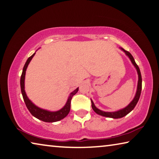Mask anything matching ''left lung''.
I'll return each instance as SVG.
<instances>
[{"instance_id":"left-lung-1","label":"left lung","mask_w":159,"mask_h":159,"mask_svg":"<svg viewBox=\"0 0 159 159\" xmlns=\"http://www.w3.org/2000/svg\"><path fill=\"white\" fill-rule=\"evenodd\" d=\"M122 50H123L125 53L126 55L129 57V58L130 59V61L132 62V63L134 65V66L136 68L137 71V74H138V84H137V92L136 94H135V97L133 98L129 104L127 106H126L125 108H124L121 110L117 111L115 112H104L99 110V109L97 108L96 107L94 103H93V101L91 100L92 101V107L93 111H94L95 113H97V114L100 116H102L104 117H107V118H123V117L125 116L126 115H127L129 112H131L132 110H133L134 108L135 107V106L137 105V102L139 99L140 97V94H141V92H142V75H141V72H140V70L138 66H137L136 62L134 61V59L133 58V56L131 55V53L125 50V49L120 48Z\"/></svg>"}]
</instances>
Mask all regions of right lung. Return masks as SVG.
<instances>
[{
    "label": "right lung",
    "mask_w": 159,
    "mask_h": 159,
    "mask_svg": "<svg viewBox=\"0 0 159 159\" xmlns=\"http://www.w3.org/2000/svg\"><path fill=\"white\" fill-rule=\"evenodd\" d=\"M34 53L32 56H31L30 58L27 59V62H25V66L23 67L22 73L21 75L20 78V87H21V92H22V94L23 97V99H24L25 103L26 104V106L28 108V110L30 111L31 114L33 116H34L35 118H38L39 120H41L43 122H46V123H53V122H57L63 119L64 118L67 116V114L69 113L70 111V103H71V100L73 96L78 92L79 88H77L76 89L74 90L73 92L70 93L68 98H67V103L66 105L64 106L63 108H62L61 110L58 111H48L44 109L40 108L35 106L32 101L29 99L27 94H26L25 90V74H26V70H27V66L29 63H30L31 60L32 59L34 56L35 55Z\"/></svg>",
    "instance_id": "add662e5"
}]
</instances>
